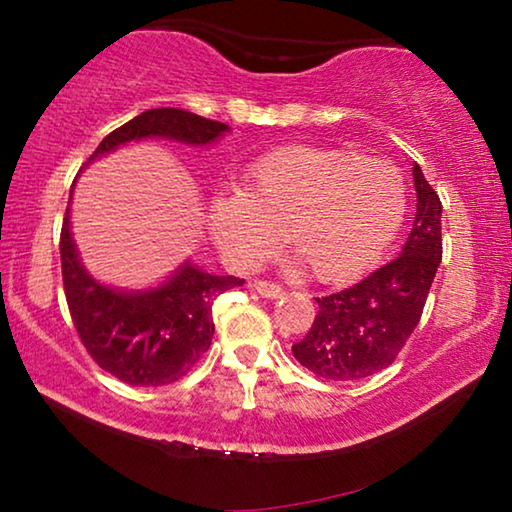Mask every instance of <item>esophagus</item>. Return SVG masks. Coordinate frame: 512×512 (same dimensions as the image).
Returning a JSON list of instances; mask_svg holds the SVG:
<instances>
[{
    "mask_svg": "<svg viewBox=\"0 0 512 512\" xmlns=\"http://www.w3.org/2000/svg\"><path fill=\"white\" fill-rule=\"evenodd\" d=\"M251 289H254L256 293H261L263 298H279V296H284L282 286H279L277 282H268V279H254Z\"/></svg>",
    "mask_w": 512,
    "mask_h": 512,
    "instance_id": "1",
    "label": "esophagus"
}]
</instances>
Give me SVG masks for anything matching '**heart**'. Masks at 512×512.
I'll use <instances>...</instances> for the list:
<instances>
[{
    "instance_id": "obj_1",
    "label": "heart",
    "mask_w": 512,
    "mask_h": 512,
    "mask_svg": "<svg viewBox=\"0 0 512 512\" xmlns=\"http://www.w3.org/2000/svg\"><path fill=\"white\" fill-rule=\"evenodd\" d=\"M408 193L389 160L345 149L291 144L256 158L240 193L209 209L212 233L237 265L289 254L317 282H347L380 261L403 226Z\"/></svg>"
}]
</instances>
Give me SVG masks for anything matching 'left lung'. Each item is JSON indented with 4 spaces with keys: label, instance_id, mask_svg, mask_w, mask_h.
<instances>
[{
    "label": "left lung",
    "instance_id": "obj_1",
    "mask_svg": "<svg viewBox=\"0 0 512 512\" xmlns=\"http://www.w3.org/2000/svg\"><path fill=\"white\" fill-rule=\"evenodd\" d=\"M417 212L401 256L349 289L314 298L319 312L293 356L324 380L349 382L380 373L401 354L429 298L443 258L438 193L415 163Z\"/></svg>",
    "mask_w": 512,
    "mask_h": 512
}]
</instances>
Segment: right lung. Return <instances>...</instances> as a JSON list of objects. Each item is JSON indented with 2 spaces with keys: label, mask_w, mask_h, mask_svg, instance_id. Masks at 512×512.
<instances>
[{
  "label": "right lung",
  "mask_w": 512,
  "mask_h": 512,
  "mask_svg": "<svg viewBox=\"0 0 512 512\" xmlns=\"http://www.w3.org/2000/svg\"><path fill=\"white\" fill-rule=\"evenodd\" d=\"M226 130V123L186 109H149L109 132L86 163L132 139L209 144ZM60 261L67 307L83 347L97 366L130 387H163L184 377L212 345L216 296L244 284V279L216 277L186 265L153 291H111L81 268L69 233V209L60 230Z\"/></svg>",
  "instance_id": "right-lung-1"
}]
</instances>
